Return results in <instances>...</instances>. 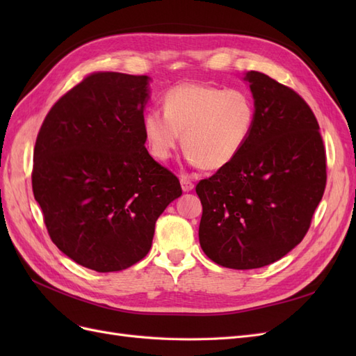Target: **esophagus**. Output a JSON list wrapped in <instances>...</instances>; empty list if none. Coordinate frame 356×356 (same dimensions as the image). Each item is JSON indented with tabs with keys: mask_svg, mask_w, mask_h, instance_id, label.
<instances>
[{
	"mask_svg": "<svg viewBox=\"0 0 356 356\" xmlns=\"http://www.w3.org/2000/svg\"><path fill=\"white\" fill-rule=\"evenodd\" d=\"M179 182H181L182 191H191L193 188H195V182H193L187 175H181Z\"/></svg>",
	"mask_w": 356,
	"mask_h": 356,
	"instance_id": "obj_1",
	"label": "esophagus"
}]
</instances>
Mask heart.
Returning a JSON list of instances; mask_svg holds the SVG:
<instances>
[{
  "label": "heart",
  "mask_w": 356,
  "mask_h": 356,
  "mask_svg": "<svg viewBox=\"0 0 356 356\" xmlns=\"http://www.w3.org/2000/svg\"><path fill=\"white\" fill-rule=\"evenodd\" d=\"M255 117L254 99L245 90L182 83L165 93L163 111H145L143 131L154 159L168 160L182 134L190 163L217 170L239 156L252 135Z\"/></svg>",
  "instance_id": "obj_1"
}]
</instances>
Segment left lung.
Here are the masks:
<instances>
[{"label":"left lung","instance_id":"obj_1","mask_svg":"<svg viewBox=\"0 0 356 356\" xmlns=\"http://www.w3.org/2000/svg\"><path fill=\"white\" fill-rule=\"evenodd\" d=\"M245 80L257 110L250 141L196 186L202 250L236 270L272 264L303 241L327 184L325 147L306 101L263 72Z\"/></svg>","mask_w":356,"mask_h":356}]
</instances>
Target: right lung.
Listing matches in <instances>:
<instances>
[{"mask_svg": "<svg viewBox=\"0 0 356 356\" xmlns=\"http://www.w3.org/2000/svg\"><path fill=\"white\" fill-rule=\"evenodd\" d=\"M148 80L89 74L51 106L35 141L32 191L50 239L101 273L143 260L157 218L182 195L145 148Z\"/></svg>", "mask_w": 356, "mask_h": 356, "instance_id": "add662e5", "label": "right lung"}]
</instances>
